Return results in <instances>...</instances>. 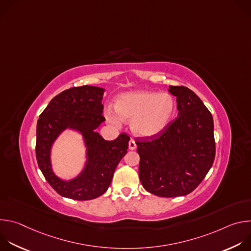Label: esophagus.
Segmentation results:
<instances>
[{"label":"esophagus","instance_id":"34e87169","mask_svg":"<svg viewBox=\"0 0 251 251\" xmlns=\"http://www.w3.org/2000/svg\"><path fill=\"white\" fill-rule=\"evenodd\" d=\"M136 147H137V145H136L135 141H134L133 139H131V140L129 141V149H130V150H135Z\"/></svg>","mask_w":251,"mask_h":251}]
</instances>
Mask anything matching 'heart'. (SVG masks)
<instances>
[{
  "mask_svg": "<svg viewBox=\"0 0 251 251\" xmlns=\"http://www.w3.org/2000/svg\"><path fill=\"white\" fill-rule=\"evenodd\" d=\"M115 109L106 111V118L110 123L119 125L122 121H131L134 135L153 138L170 125L176 112V100L169 93L134 90L117 97Z\"/></svg>",
  "mask_w": 251,
  "mask_h": 251,
  "instance_id": "1",
  "label": "heart"
}]
</instances>
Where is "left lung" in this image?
I'll return each instance as SVG.
<instances>
[{
  "label": "left lung",
  "instance_id": "1",
  "mask_svg": "<svg viewBox=\"0 0 251 251\" xmlns=\"http://www.w3.org/2000/svg\"><path fill=\"white\" fill-rule=\"evenodd\" d=\"M169 92L176 97L177 117L160 135L136 142L140 181L163 198L192 193L216 156L213 119L202 101L185 86H170Z\"/></svg>",
  "mask_w": 251,
  "mask_h": 251
}]
</instances>
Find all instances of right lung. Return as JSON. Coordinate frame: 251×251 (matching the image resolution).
Wrapping results in <instances>:
<instances>
[{
    "mask_svg": "<svg viewBox=\"0 0 251 251\" xmlns=\"http://www.w3.org/2000/svg\"><path fill=\"white\" fill-rule=\"evenodd\" d=\"M104 91L89 85L66 89L51 99L38 120L35 155L39 167L48 183L64 198L88 201L103 195L127 153L130 138L126 134L106 141L95 131L105 121ZM66 128L83 136L87 154L83 171L71 180H63L54 174L50 158L55 140Z\"/></svg>",
    "mask_w": 251,
    "mask_h": 251,
    "instance_id": "obj_1",
    "label": "right lung"
}]
</instances>
